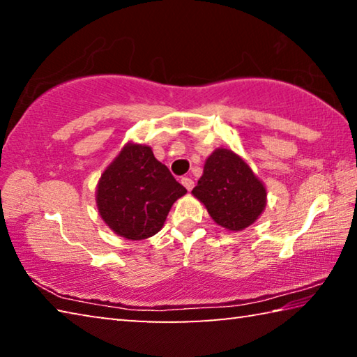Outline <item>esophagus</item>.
Wrapping results in <instances>:
<instances>
[{
  "label": "esophagus",
  "instance_id": "obj_1",
  "mask_svg": "<svg viewBox=\"0 0 357 357\" xmlns=\"http://www.w3.org/2000/svg\"><path fill=\"white\" fill-rule=\"evenodd\" d=\"M181 184H183L187 190H192L193 189V181L190 178H187V176L181 179Z\"/></svg>",
  "mask_w": 357,
  "mask_h": 357
}]
</instances>
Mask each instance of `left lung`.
Instances as JSON below:
<instances>
[{"label":"left lung","mask_w":357,"mask_h":357,"mask_svg":"<svg viewBox=\"0 0 357 357\" xmlns=\"http://www.w3.org/2000/svg\"><path fill=\"white\" fill-rule=\"evenodd\" d=\"M213 220L231 231L255 222L266 206V189L252 168L231 149L219 148L206 159L203 176L193 187Z\"/></svg>","instance_id":"obj_1"}]
</instances>
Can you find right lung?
I'll use <instances>...</instances> for the list:
<instances>
[{
    "label": "right lung",
    "instance_id": "add662e5",
    "mask_svg": "<svg viewBox=\"0 0 357 357\" xmlns=\"http://www.w3.org/2000/svg\"><path fill=\"white\" fill-rule=\"evenodd\" d=\"M185 192L153 149L128 143L102 173L96 203L114 233L138 241L160 231L173 203Z\"/></svg>",
    "mask_w": 357,
    "mask_h": 357
}]
</instances>
